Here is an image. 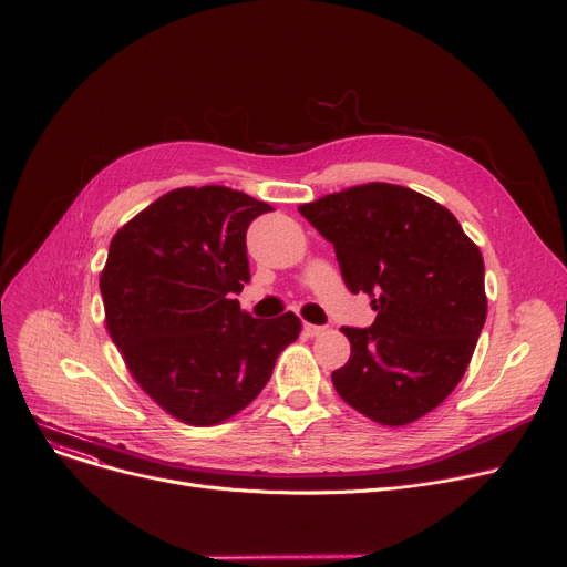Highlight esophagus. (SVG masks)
<instances>
[{
	"label": "esophagus",
	"mask_w": 567,
	"mask_h": 567,
	"mask_svg": "<svg viewBox=\"0 0 567 567\" xmlns=\"http://www.w3.org/2000/svg\"><path fill=\"white\" fill-rule=\"evenodd\" d=\"M303 331H306V337H320V333H324V327H320V324H308V322H303Z\"/></svg>",
	"instance_id": "obj_1"
}]
</instances>
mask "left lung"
I'll list each match as a JSON object with an SVG mask.
<instances>
[{"mask_svg": "<svg viewBox=\"0 0 567 567\" xmlns=\"http://www.w3.org/2000/svg\"><path fill=\"white\" fill-rule=\"evenodd\" d=\"M299 213L337 251L346 287L375 320L343 327L350 360L331 373L341 400L381 425H406L463 379L486 322L484 257L444 205L371 182Z\"/></svg>", "mask_w": 567, "mask_h": 567, "instance_id": "obj_1", "label": "left lung"}]
</instances>
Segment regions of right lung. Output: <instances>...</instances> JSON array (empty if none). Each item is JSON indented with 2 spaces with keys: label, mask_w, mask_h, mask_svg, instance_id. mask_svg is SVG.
I'll return each mask as SVG.
<instances>
[{
  "label": "right lung",
  "mask_w": 567,
  "mask_h": 567,
  "mask_svg": "<svg viewBox=\"0 0 567 567\" xmlns=\"http://www.w3.org/2000/svg\"><path fill=\"white\" fill-rule=\"evenodd\" d=\"M270 205L226 186L161 196L112 238L100 291L110 337L140 388L177 421L217 425L268 383L299 339L295 312L257 320L245 234Z\"/></svg>",
  "instance_id": "right-lung-1"
}]
</instances>
